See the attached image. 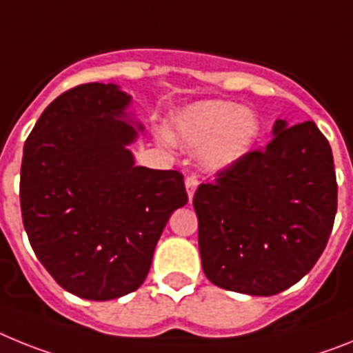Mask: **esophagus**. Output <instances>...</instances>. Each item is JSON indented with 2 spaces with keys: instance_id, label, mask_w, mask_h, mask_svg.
<instances>
[{
  "instance_id": "esophagus-1",
  "label": "esophagus",
  "mask_w": 353,
  "mask_h": 353,
  "mask_svg": "<svg viewBox=\"0 0 353 353\" xmlns=\"http://www.w3.org/2000/svg\"><path fill=\"white\" fill-rule=\"evenodd\" d=\"M185 186H186V194H188V199H190V201H192V199H194L195 190H197V186H199V179L195 176L186 177V179H185Z\"/></svg>"
}]
</instances>
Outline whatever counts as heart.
I'll list each match as a JSON object with an SVG mask.
<instances>
[{"mask_svg": "<svg viewBox=\"0 0 353 353\" xmlns=\"http://www.w3.org/2000/svg\"><path fill=\"white\" fill-rule=\"evenodd\" d=\"M259 128V117L250 108L231 101H199L174 115L168 137L188 149L202 145V165L222 170L249 152Z\"/></svg>", "mask_w": 353, "mask_h": 353, "instance_id": "heart-1", "label": "heart"}]
</instances>
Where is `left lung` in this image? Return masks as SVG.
Returning <instances> with one entry per match:
<instances>
[{
    "mask_svg": "<svg viewBox=\"0 0 353 353\" xmlns=\"http://www.w3.org/2000/svg\"><path fill=\"white\" fill-rule=\"evenodd\" d=\"M274 139L194 195L202 270L214 286L277 295L316 265L332 232V149L312 121H275Z\"/></svg>",
    "mask_w": 353,
    "mask_h": 353,
    "instance_id": "1",
    "label": "left lung"
}]
</instances>
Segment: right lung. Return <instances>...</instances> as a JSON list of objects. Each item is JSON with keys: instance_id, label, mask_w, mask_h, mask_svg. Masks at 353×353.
<instances>
[{"instance_id": "right-lung-1", "label": "right lung", "mask_w": 353, "mask_h": 353, "mask_svg": "<svg viewBox=\"0 0 353 353\" xmlns=\"http://www.w3.org/2000/svg\"><path fill=\"white\" fill-rule=\"evenodd\" d=\"M130 103L117 85H78L49 104L24 143L30 245L63 290L87 300L139 290L170 214L188 202L183 174L134 165Z\"/></svg>"}]
</instances>
